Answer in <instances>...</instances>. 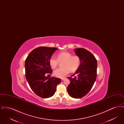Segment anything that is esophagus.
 <instances>
[{"mask_svg":"<svg viewBox=\"0 0 124 124\" xmlns=\"http://www.w3.org/2000/svg\"><path fill=\"white\" fill-rule=\"evenodd\" d=\"M65 78H61V80L63 81V80H64V79H65Z\"/></svg>","mask_w":124,"mask_h":124,"instance_id":"34e87169","label":"esophagus"}]
</instances>
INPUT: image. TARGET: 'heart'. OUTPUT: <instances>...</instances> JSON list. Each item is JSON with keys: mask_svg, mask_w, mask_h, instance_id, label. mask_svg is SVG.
<instances>
[{"mask_svg": "<svg viewBox=\"0 0 124 124\" xmlns=\"http://www.w3.org/2000/svg\"><path fill=\"white\" fill-rule=\"evenodd\" d=\"M59 63H62V67L54 71L53 74L56 77L62 78L66 76L69 71L73 72L76 71L81 64V59L78 56H73L67 52H62L58 53L57 59L52 56L49 59L50 65L53 69L56 68Z\"/></svg>", "mask_w": 124, "mask_h": 124, "instance_id": "obj_1", "label": "heart"}]
</instances>
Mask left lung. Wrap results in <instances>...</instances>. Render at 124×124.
Instances as JSON below:
<instances>
[{
	"instance_id": "obj_1",
	"label": "left lung",
	"mask_w": 124,
	"mask_h": 124,
	"mask_svg": "<svg viewBox=\"0 0 124 124\" xmlns=\"http://www.w3.org/2000/svg\"><path fill=\"white\" fill-rule=\"evenodd\" d=\"M74 51L80 58L81 64L74 74L67 77L70 83L67 90L72 98L80 99L88 93L94 84L97 78V61L92 53L84 48H76ZM75 75L77 77H72Z\"/></svg>"
}]
</instances>
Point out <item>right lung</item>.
Instances as JSON below:
<instances>
[{
    "instance_id": "obj_1",
    "label": "right lung",
    "mask_w": 124,
    "mask_h": 124,
    "mask_svg": "<svg viewBox=\"0 0 124 124\" xmlns=\"http://www.w3.org/2000/svg\"><path fill=\"white\" fill-rule=\"evenodd\" d=\"M58 49L55 47H38L33 50L25 59V77L32 91L40 97L48 98L54 94L60 78L48 77L53 72L49 59Z\"/></svg>"
}]
</instances>
